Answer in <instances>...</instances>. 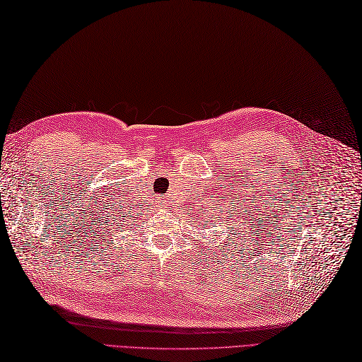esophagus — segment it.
<instances>
[{
    "label": "esophagus",
    "instance_id": "esophagus-1",
    "mask_svg": "<svg viewBox=\"0 0 362 362\" xmlns=\"http://www.w3.org/2000/svg\"><path fill=\"white\" fill-rule=\"evenodd\" d=\"M157 205H158V206H165V201H163V199H158Z\"/></svg>",
    "mask_w": 362,
    "mask_h": 362
}]
</instances>
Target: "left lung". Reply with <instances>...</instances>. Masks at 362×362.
I'll return each instance as SVG.
<instances>
[{
    "instance_id": "1",
    "label": "left lung",
    "mask_w": 362,
    "mask_h": 362,
    "mask_svg": "<svg viewBox=\"0 0 362 362\" xmlns=\"http://www.w3.org/2000/svg\"><path fill=\"white\" fill-rule=\"evenodd\" d=\"M206 222H209V221H206Z\"/></svg>"
}]
</instances>
